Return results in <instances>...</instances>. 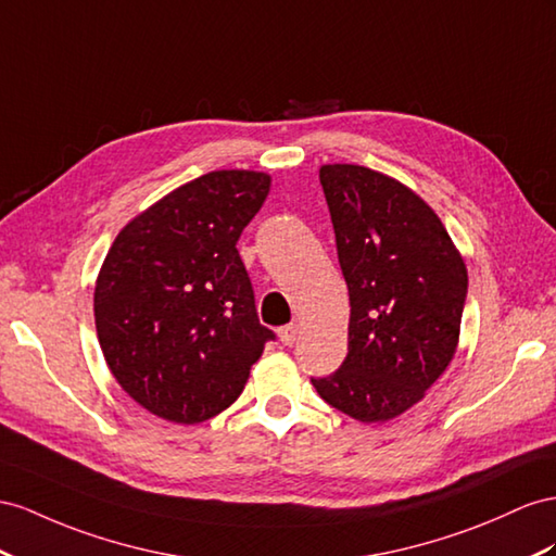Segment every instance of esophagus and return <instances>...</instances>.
<instances>
[{
	"mask_svg": "<svg viewBox=\"0 0 556 556\" xmlns=\"http://www.w3.org/2000/svg\"><path fill=\"white\" fill-rule=\"evenodd\" d=\"M298 333H301V329H298V324H289V326H281L279 329V340L283 345H293Z\"/></svg>",
	"mask_w": 556,
	"mask_h": 556,
	"instance_id": "1",
	"label": "esophagus"
}]
</instances>
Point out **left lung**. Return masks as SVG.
<instances>
[{
  "mask_svg": "<svg viewBox=\"0 0 556 556\" xmlns=\"http://www.w3.org/2000/svg\"><path fill=\"white\" fill-rule=\"evenodd\" d=\"M338 261L350 291L348 357L312 378L326 404L359 422L416 406L460 340L467 267L430 204L392 176L324 164Z\"/></svg>",
  "mask_w": 556,
  "mask_h": 556,
  "instance_id": "8db88e82",
  "label": "left lung"
}]
</instances>
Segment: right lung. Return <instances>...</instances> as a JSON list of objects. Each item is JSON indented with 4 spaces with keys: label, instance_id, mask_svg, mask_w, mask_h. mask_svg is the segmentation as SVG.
Masks as SVG:
<instances>
[{
    "label": "right lung",
    "instance_id": "right-lung-1",
    "mask_svg": "<svg viewBox=\"0 0 556 556\" xmlns=\"http://www.w3.org/2000/svg\"><path fill=\"white\" fill-rule=\"evenodd\" d=\"M273 178L223 168L199 176L122 227L93 291L108 368L152 416L194 425L244 390L275 333L255 315L237 241Z\"/></svg>",
    "mask_w": 556,
    "mask_h": 556
}]
</instances>
